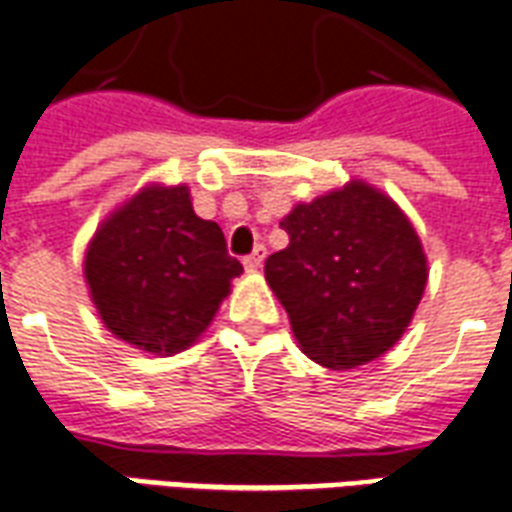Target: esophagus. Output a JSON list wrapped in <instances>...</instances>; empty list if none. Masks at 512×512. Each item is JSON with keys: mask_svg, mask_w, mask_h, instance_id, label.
I'll list each match as a JSON object with an SVG mask.
<instances>
[{"mask_svg": "<svg viewBox=\"0 0 512 512\" xmlns=\"http://www.w3.org/2000/svg\"><path fill=\"white\" fill-rule=\"evenodd\" d=\"M263 260H265V247L263 244H257V247L244 257V268H247V271H257V268H263Z\"/></svg>", "mask_w": 512, "mask_h": 512, "instance_id": "esophagus-1", "label": "esophagus"}]
</instances>
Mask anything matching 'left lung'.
<instances>
[{
	"instance_id": "8db88e82",
	"label": "left lung",
	"mask_w": 512,
	"mask_h": 512,
	"mask_svg": "<svg viewBox=\"0 0 512 512\" xmlns=\"http://www.w3.org/2000/svg\"><path fill=\"white\" fill-rule=\"evenodd\" d=\"M279 225L290 244L265 260V279L303 354L349 370L392 349L427 284L421 241L395 201L351 182Z\"/></svg>"
}]
</instances>
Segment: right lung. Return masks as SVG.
<instances>
[{
  "instance_id": "1",
  "label": "right lung",
  "mask_w": 512,
  "mask_h": 512,
  "mask_svg": "<svg viewBox=\"0 0 512 512\" xmlns=\"http://www.w3.org/2000/svg\"><path fill=\"white\" fill-rule=\"evenodd\" d=\"M244 271L187 187H147L93 236L85 279L104 325L152 354L187 349Z\"/></svg>"
}]
</instances>
